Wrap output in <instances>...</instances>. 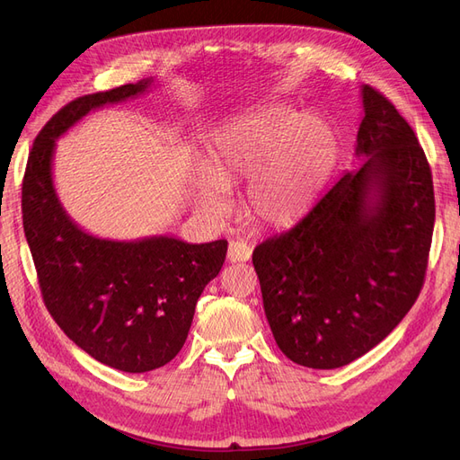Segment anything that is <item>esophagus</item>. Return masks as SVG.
<instances>
[{"instance_id": "1", "label": "esophagus", "mask_w": 460, "mask_h": 460, "mask_svg": "<svg viewBox=\"0 0 460 460\" xmlns=\"http://www.w3.org/2000/svg\"><path fill=\"white\" fill-rule=\"evenodd\" d=\"M226 259L230 262H245L252 259V245L245 242H230Z\"/></svg>"}]
</instances>
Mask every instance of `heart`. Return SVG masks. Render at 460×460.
I'll return each instance as SVG.
<instances>
[{
    "mask_svg": "<svg viewBox=\"0 0 460 460\" xmlns=\"http://www.w3.org/2000/svg\"><path fill=\"white\" fill-rule=\"evenodd\" d=\"M340 153L320 117L270 105L220 124L207 137L196 199L207 213L226 208V188L249 180L245 208L264 228H288L313 207Z\"/></svg>",
    "mask_w": 460,
    "mask_h": 460,
    "instance_id": "heart-1",
    "label": "heart"
}]
</instances>
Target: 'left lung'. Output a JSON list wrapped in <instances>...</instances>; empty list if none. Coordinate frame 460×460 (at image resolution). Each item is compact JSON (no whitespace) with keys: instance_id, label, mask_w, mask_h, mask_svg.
<instances>
[{"instance_id":"left-lung-1","label":"left lung","mask_w":460,"mask_h":460,"mask_svg":"<svg viewBox=\"0 0 460 460\" xmlns=\"http://www.w3.org/2000/svg\"><path fill=\"white\" fill-rule=\"evenodd\" d=\"M365 161L294 228L255 247L264 314L280 351L309 368L368 353L411 311L436 220L424 149L378 90L360 88Z\"/></svg>"}]
</instances>
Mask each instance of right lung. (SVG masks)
Returning a JSON list of instances; mask_svg holds the SVG:
<instances>
[{
    "instance_id": "add662e5",
    "label": "right lung",
    "mask_w": 460,
    "mask_h": 460,
    "mask_svg": "<svg viewBox=\"0 0 460 460\" xmlns=\"http://www.w3.org/2000/svg\"><path fill=\"white\" fill-rule=\"evenodd\" d=\"M151 82L66 103L36 136L22 180V226L49 314L90 357L132 374L164 367L182 349L196 303L220 272L228 242L97 238L66 215L51 163L58 137L82 117L144 93Z\"/></svg>"
}]
</instances>
